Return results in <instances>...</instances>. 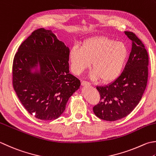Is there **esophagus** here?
Segmentation results:
<instances>
[{
  "label": "esophagus",
  "mask_w": 156,
  "mask_h": 156,
  "mask_svg": "<svg viewBox=\"0 0 156 156\" xmlns=\"http://www.w3.org/2000/svg\"><path fill=\"white\" fill-rule=\"evenodd\" d=\"M82 86H90V82L83 80V81H82Z\"/></svg>",
  "instance_id": "34e87169"
}]
</instances>
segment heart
Instances as JSON below:
<instances>
[{
  "mask_svg": "<svg viewBox=\"0 0 156 156\" xmlns=\"http://www.w3.org/2000/svg\"><path fill=\"white\" fill-rule=\"evenodd\" d=\"M129 51L121 42H115L103 36L87 38L82 47L75 44L69 52V60L72 72L76 75L92 68L89 76L93 80L101 79L109 83L116 80L122 73L126 65Z\"/></svg>",
  "mask_w": 156,
  "mask_h": 156,
  "instance_id": "b5f03b06",
  "label": "heart"
}]
</instances>
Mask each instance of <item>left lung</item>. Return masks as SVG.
I'll return each instance as SVG.
<instances>
[{"label": "left lung", "instance_id": "1", "mask_svg": "<svg viewBox=\"0 0 156 156\" xmlns=\"http://www.w3.org/2000/svg\"><path fill=\"white\" fill-rule=\"evenodd\" d=\"M124 33L132 41V49L123 72L109 84L97 87L101 98L93 112L107 121L120 120L130 114L141 101L147 83V51L135 34Z\"/></svg>", "mask_w": 156, "mask_h": 156}]
</instances>
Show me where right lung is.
Instances as JSON below:
<instances>
[{
    "label": "right lung",
    "instance_id": "obj_1",
    "mask_svg": "<svg viewBox=\"0 0 156 156\" xmlns=\"http://www.w3.org/2000/svg\"><path fill=\"white\" fill-rule=\"evenodd\" d=\"M69 48L55 32L40 28L18 48L13 63L14 90L24 108L39 120H55L80 81L69 73Z\"/></svg>",
    "mask_w": 156,
    "mask_h": 156
}]
</instances>
